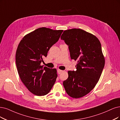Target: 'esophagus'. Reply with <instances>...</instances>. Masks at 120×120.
Wrapping results in <instances>:
<instances>
[{"instance_id": "34e87169", "label": "esophagus", "mask_w": 120, "mask_h": 120, "mask_svg": "<svg viewBox=\"0 0 120 120\" xmlns=\"http://www.w3.org/2000/svg\"><path fill=\"white\" fill-rule=\"evenodd\" d=\"M57 72H58V73L59 74H61L63 72V71L62 70H59V69H58L57 70Z\"/></svg>"}]
</instances>
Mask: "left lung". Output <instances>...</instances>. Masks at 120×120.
<instances>
[{"label":"left lung","mask_w":120,"mask_h":120,"mask_svg":"<svg viewBox=\"0 0 120 120\" xmlns=\"http://www.w3.org/2000/svg\"><path fill=\"white\" fill-rule=\"evenodd\" d=\"M61 39L69 46L71 58L78 62L76 71H68L64 87L70 96L81 98L94 89L104 68L100 42L94 34L79 29L64 30Z\"/></svg>","instance_id":"left-lung-1"}]
</instances>
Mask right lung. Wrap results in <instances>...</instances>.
I'll return each instance as SVG.
<instances>
[{
  "instance_id": "right-lung-1",
  "label": "right lung",
  "mask_w": 120,
  "mask_h": 120,
  "mask_svg": "<svg viewBox=\"0 0 120 120\" xmlns=\"http://www.w3.org/2000/svg\"><path fill=\"white\" fill-rule=\"evenodd\" d=\"M63 31L40 28L26 34L18 46L16 53L18 72L24 85L35 95L47 94L55 83L56 69L43 67L41 63Z\"/></svg>"
}]
</instances>
